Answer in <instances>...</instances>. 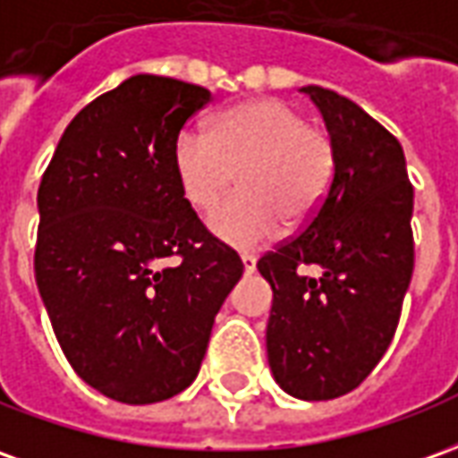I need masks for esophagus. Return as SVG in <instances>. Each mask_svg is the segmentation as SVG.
<instances>
[{"mask_svg":"<svg viewBox=\"0 0 458 458\" xmlns=\"http://www.w3.org/2000/svg\"><path fill=\"white\" fill-rule=\"evenodd\" d=\"M242 264H244V274H254L257 271V259L251 254H242Z\"/></svg>","mask_w":458,"mask_h":458,"instance_id":"1","label":"esophagus"}]
</instances>
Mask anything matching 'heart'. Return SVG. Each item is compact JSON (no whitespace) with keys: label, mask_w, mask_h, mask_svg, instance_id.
Listing matches in <instances>:
<instances>
[{"label":"heart","mask_w":458,"mask_h":458,"mask_svg":"<svg viewBox=\"0 0 458 458\" xmlns=\"http://www.w3.org/2000/svg\"><path fill=\"white\" fill-rule=\"evenodd\" d=\"M174 169L189 204L204 211L216 207L242 174L244 191L211 214L209 229L232 247L251 249L279 234L282 219L299 226L319 211L336 149L329 131L307 124L294 106L254 99L222 112L211 131L182 129Z\"/></svg>","instance_id":"obj_1"}]
</instances>
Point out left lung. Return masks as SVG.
Segmentation results:
<instances>
[{"label":"left lung","mask_w":458,"mask_h":458,"mask_svg":"<svg viewBox=\"0 0 458 458\" xmlns=\"http://www.w3.org/2000/svg\"><path fill=\"white\" fill-rule=\"evenodd\" d=\"M336 149L309 224L257 264L271 284L267 354L276 384L304 402L356 389L389 349L414 271V187L402 144L336 91L301 87ZM319 266L309 277L299 266Z\"/></svg>","instance_id":"1"}]
</instances>
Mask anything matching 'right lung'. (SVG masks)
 <instances>
[{
  "label": "right lung",
  "mask_w": 458,
  "mask_h": 458,
  "mask_svg": "<svg viewBox=\"0 0 458 458\" xmlns=\"http://www.w3.org/2000/svg\"><path fill=\"white\" fill-rule=\"evenodd\" d=\"M209 102L197 84L129 77L69 122L39 184V294L72 369L114 402H164L197 379L244 271L176 179V137Z\"/></svg>",
  "instance_id": "1"
}]
</instances>
